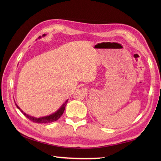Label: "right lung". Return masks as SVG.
I'll use <instances>...</instances> for the list:
<instances>
[{
    "label": "right lung",
    "instance_id": "right-lung-1",
    "mask_svg": "<svg viewBox=\"0 0 161 161\" xmlns=\"http://www.w3.org/2000/svg\"><path fill=\"white\" fill-rule=\"evenodd\" d=\"M46 35L45 34H43V36H45ZM69 100H66L65 103L62 105L61 108L58 109L56 112H55L54 114H53L50 115H48V116H45V117H42V118H34V117L30 116L27 114H26L25 113H24V112L19 108V107L15 103L17 108L20 109L21 111L23 114V115H25L26 118H27L29 119H30L31 121H32L33 122H35V123H37V124H47V123H51V122H53V121H56V120H58L59 119L61 115L63 114L65 109V107L67 104V102Z\"/></svg>",
    "mask_w": 161,
    "mask_h": 161
}]
</instances>
